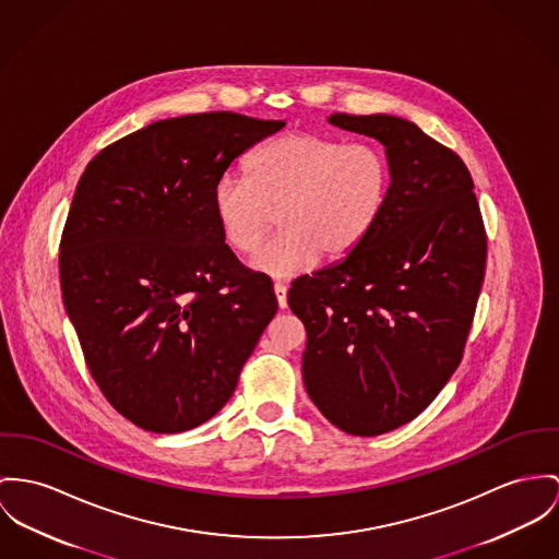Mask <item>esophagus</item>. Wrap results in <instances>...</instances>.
Segmentation results:
<instances>
[{"mask_svg":"<svg viewBox=\"0 0 559 559\" xmlns=\"http://www.w3.org/2000/svg\"><path fill=\"white\" fill-rule=\"evenodd\" d=\"M274 294L281 308H287V285L285 283H274Z\"/></svg>","mask_w":559,"mask_h":559,"instance_id":"34e87169","label":"esophagus"}]
</instances>
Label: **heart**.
I'll list each match as a JSON object with an SVG mask.
<instances>
[{"label": "heart", "mask_w": 559, "mask_h": 559, "mask_svg": "<svg viewBox=\"0 0 559 559\" xmlns=\"http://www.w3.org/2000/svg\"><path fill=\"white\" fill-rule=\"evenodd\" d=\"M391 164L372 142H344L314 131H287L258 148L247 176L216 178L211 202L227 249L258 251L276 215L278 234L259 251V272L289 278L319 255L353 253L383 216Z\"/></svg>", "instance_id": "obj_1"}]
</instances>
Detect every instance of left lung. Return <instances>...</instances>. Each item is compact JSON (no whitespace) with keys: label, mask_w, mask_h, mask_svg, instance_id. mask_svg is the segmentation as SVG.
I'll use <instances>...</instances> for the list:
<instances>
[{"label":"left lung","mask_w":559,"mask_h":559,"mask_svg":"<svg viewBox=\"0 0 559 559\" xmlns=\"http://www.w3.org/2000/svg\"><path fill=\"white\" fill-rule=\"evenodd\" d=\"M391 164L385 211L343 261L287 294L306 328L304 385L328 421L379 436L413 421L457 370L485 278L487 234L462 157L415 123L336 112Z\"/></svg>","instance_id":"left-lung-1"}]
</instances>
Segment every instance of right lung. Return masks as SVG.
Segmentation results:
<instances>
[{"instance_id":"add662e5","label":"right lung","mask_w":559,"mask_h":559,"mask_svg":"<svg viewBox=\"0 0 559 559\" xmlns=\"http://www.w3.org/2000/svg\"><path fill=\"white\" fill-rule=\"evenodd\" d=\"M283 128L236 112L157 121L102 148L79 180L61 296L93 381L142 430L215 417L278 310L270 276L225 247L211 193Z\"/></svg>"}]
</instances>
